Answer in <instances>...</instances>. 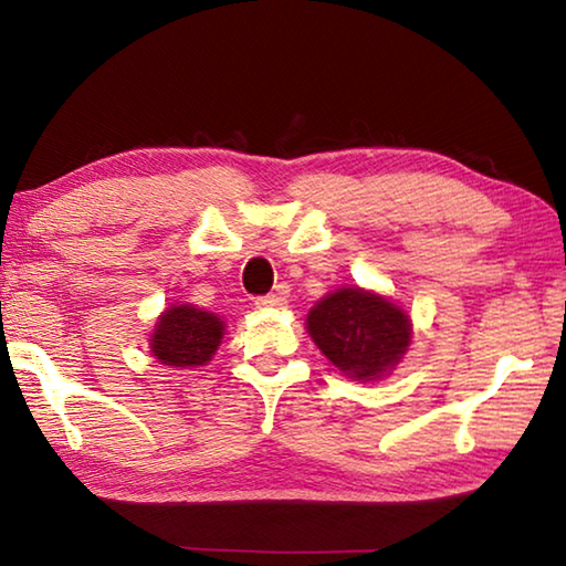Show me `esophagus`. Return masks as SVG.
Instances as JSON below:
<instances>
[{
  "label": "esophagus",
  "mask_w": 566,
  "mask_h": 566,
  "mask_svg": "<svg viewBox=\"0 0 566 566\" xmlns=\"http://www.w3.org/2000/svg\"><path fill=\"white\" fill-rule=\"evenodd\" d=\"M254 304L260 306V310H282V306L286 304V296L282 292H272V294L256 296Z\"/></svg>",
  "instance_id": "esophagus-1"
}]
</instances>
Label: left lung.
I'll return each mask as SVG.
<instances>
[{"label": "left lung", "instance_id": "obj_1", "mask_svg": "<svg viewBox=\"0 0 566 566\" xmlns=\"http://www.w3.org/2000/svg\"><path fill=\"white\" fill-rule=\"evenodd\" d=\"M306 329L334 367L364 381L395 369L411 337L399 306L359 286L324 296L306 317Z\"/></svg>", "mask_w": 566, "mask_h": 566}]
</instances>
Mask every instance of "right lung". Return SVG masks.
<instances>
[{
    "instance_id": "obj_1",
    "label": "right lung",
    "mask_w": 566,
    "mask_h": 566,
    "mask_svg": "<svg viewBox=\"0 0 566 566\" xmlns=\"http://www.w3.org/2000/svg\"><path fill=\"white\" fill-rule=\"evenodd\" d=\"M224 324L219 317L189 304L171 306L151 334V354L169 367H202L222 342Z\"/></svg>"
}]
</instances>
